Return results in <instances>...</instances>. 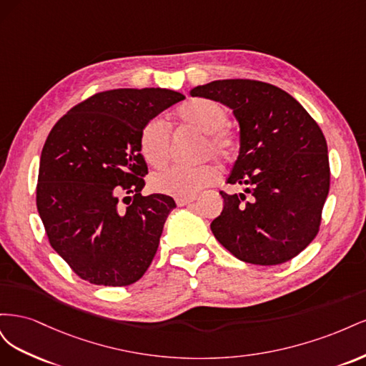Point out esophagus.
<instances>
[{
	"label": "esophagus",
	"mask_w": 366,
	"mask_h": 366,
	"mask_svg": "<svg viewBox=\"0 0 366 366\" xmlns=\"http://www.w3.org/2000/svg\"><path fill=\"white\" fill-rule=\"evenodd\" d=\"M195 202V197H183V198H177V204L179 206H186L189 203Z\"/></svg>",
	"instance_id": "1"
}]
</instances>
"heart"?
I'll list each match as a JSON object with an SVG mask.
<instances>
[{
  "mask_svg": "<svg viewBox=\"0 0 366 366\" xmlns=\"http://www.w3.org/2000/svg\"><path fill=\"white\" fill-rule=\"evenodd\" d=\"M177 117L182 124L204 134L202 157L209 154L219 162H229L237 156L239 139L237 132L227 127V108L214 99H194L180 107ZM140 151L145 160L160 168L171 156V129L162 117H154L140 132ZM217 169L210 163L197 166H171L151 177V186L156 192L177 198L194 197L203 187L217 180Z\"/></svg>",
  "mask_w": 366,
  "mask_h": 366,
  "instance_id": "heart-1",
  "label": "heart"
}]
</instances>
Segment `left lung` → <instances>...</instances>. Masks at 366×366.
Returning a JSON list of instances; mask_svg holds the SVG:
<instances>
[{"mask_svg":"<svg viewBox=\"0 0 366 366\" xmlns=\"http://www.w3.org/2000/svg\"><path fill=\"white\" fill-rule=\"evenodd\" d=\"M234 109L239 154L227 179L246 186L226 194L210 223L214 237L238 259L276 265L301 253L319 232L330 191L327 140L293 96L272 84L223 79L191 90Z\"/></svg>","mask_w":366,"mask_h":366,"instance_id":"8db88e82","label":"left lung"}]
</instances>
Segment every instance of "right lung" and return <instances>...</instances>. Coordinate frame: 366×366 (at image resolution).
<instances>
[{
	"label": "right lung",
	"instance_id": "right-lung-1",
	"mask_svg": "<svg viewBox=\"0 0 366 366\" xmlns=\"http://www.w3.org/2000/svg\"><path fill=\"white\" fill-rule=\"evenodd\" d=\"M183 99L166 88H117L85 99L51 128L36 206L51 247L79 278L124 287L148 270L175 202L142 195L148 166L140 132ZM124 194L127 208L118 204Z\"/></svg>",
	"mask_w": 366,
	"mask_h": 366
}]
</instances>
